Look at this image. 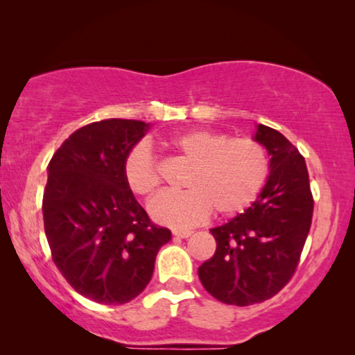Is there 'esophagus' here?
Returning a JSON list of instances; mask_svg holds the SVG:
<instances>
[{"instance_id":"34e87169","label":"esophagus","mask_w":355,"mask_h":355,"mask_svg":"<svg viewBox=\"0 0 355 355\" xmlns=\"http://www.w3.org/2000/svg\"><path fill=\"white\" fill-rule=\"evenodd\" d=\"M173 236L179 237V239H186V237L192 236V231L191 230H174Z\"/></svg>"}]
</instances>
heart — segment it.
Masks as SVG:
<instances>
[{
  "instance_id": "obj_1",
  "label": "heart",
  "mask_w": 355,
  "mask_h": 355,
  "mask_svg": "<svg viewBox=\"0 0 355 355\" xmlns=\"http://www.w3.org/2000/svg\"><path fill=\"white\" fill-rule=\"evenodd\" d=\"M168 147L191 169L184 179L187 191L162 193L148 205L150 215L162 225L196 226L213 208L221 216L237 215L257 200L268 179V153L250 137L197 129L173 135ZM123 179L139 197H152L162 186L158 162L145 145H135L125 155Z\"/></svg>"
}]
</instances>
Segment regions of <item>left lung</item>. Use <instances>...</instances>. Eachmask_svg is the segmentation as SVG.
<instances>
[{"label": "left lung", "mask_w": 355, "mask_h": 355, "mask_svg": "<svg viewBox=\"0 0 355 355\" xmlns=\"http://www.w3.org/2000/svg\"><path fill=\"white\" fill-rule=\"evenodd\" d=\"M255 140L271 157L268 181L252 207L213 227L215 255L198 268L213 297L239 307L263 302L289 283L313 216L307 164L299 150L263 124Z\"/></svg>", "instance_id": "8db88e82"}]
</instances>
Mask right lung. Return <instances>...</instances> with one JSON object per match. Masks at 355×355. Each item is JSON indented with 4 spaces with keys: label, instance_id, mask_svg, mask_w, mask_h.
<instances>
[{
    "label": "right lung",
    "instance_id": "add662e5",
    "mask_svg": "<svg viewBox=\"0 0 355 355\" xmlns=\"http://www.w3.org/2000/svg\"><path fill=\"white\" fill-rule=\"evenodd\" d=\"M148 124L103 119L77 129L53 155L43 192L51 259L84 297L121 305L153 275L171 231L150 220L123 179V162Z\"/></svg>",
    "mask_w": 355,
    "mask_h": 355
}]
</instances>
